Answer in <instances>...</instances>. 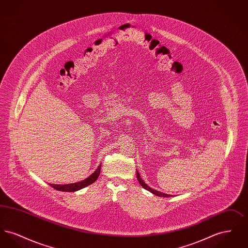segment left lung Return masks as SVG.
Masks as SVG:
<instances>
[{
    "mask_svg": "<svg viewBox=\"0 0 248 248\" xmlns=\"http://www.w3.org/2000/svg\"><path fill=\"white\" fill-rule=\"evenodd\" d=\"M137 177H138V180H139V182L140 183V185H141L142 187L144 188L145 189H147V190H149V191H151L152 193H154L155 195H157V196H159V197H170L171 195L170 194H166V193H164V192H161V191H158V190H155V189H152L151 187H149L143 180L141 179V177L140 176V173L138 172V170H137Z\"/></svg>",
    "mask_w": 248,
    "mask_h": 248,
    "instance_id": "1",
    "label": "left lung"
}]
</instances>
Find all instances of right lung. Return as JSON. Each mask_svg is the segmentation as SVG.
I'll return each mask as SVG.
<instances>
[{
	"label": "right lung",
	"mask_w": 248,
	"mask_h": 248,
	"mask_svg": "<svg viewBox=\"0 0 248 248\" xmlns=\"http://www.w3.org/2000/svg\"><path fill=\"white\" fill-rule=\"evenodd\" d=\"M100 167L101 164L96 168V170L94 171L92 175H90L89 177H86L85 179H83L82 181L79 182H75V183H71V184H65V185H60V184H49L52 188L60 190V191H66V192H72V191H76L79 189H83L87 186H89L90 184L94 183V181L97 179V177L100 174Z\"/></svg>",
	"instance_id": "1"
}]
</instances>
